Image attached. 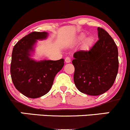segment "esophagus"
Returning a JSON list of instances; mask_svg holds the SVG:
<instances>
[{"label":"esophagus","mask_w":130,"mask_h":130,"mask_svg":"<svg viewBox=\"0 0 130 130\" xmlns=\"http://www.w3.org/2000/svg\"><path fill=\"white\" fill-rule=\"evenodd\" d=\"M71 61V59L70 57H66L65 58V62L66 63H70Z\"/></svg>","instance_id":"esophagus-1"}]
</instances>
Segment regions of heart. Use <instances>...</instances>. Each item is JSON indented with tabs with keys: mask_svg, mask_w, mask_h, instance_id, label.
<instances>
[{
	"mask_svg": "<svg viewBox=\"0 0 130 130\" xmlns=\"http://www.w3.org/2000/svg\"><path fill=\"white\" fill-rule=\"evenodd\" d=\"M85 37H86L85 35L82 34L79 37V41H82V40L84 39ZM93 39L92 38V37H88V39H86L85 42H84V46H85V47H86V48H88V47H89L92 44H93Z\"/></svg>",
	"mask_w": 130,
	"mask_h": 130,
	"instance_id": "heart-1",
	"label": "heart"
}]
</instances>
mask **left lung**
<instances>
[{
	"label": "left lung",
	"mask_w": 130,
	"mask_h": 130,
	"mask_svg": "<svg viewBox=\"0 0 130 130\" xmlns=\"http://www.w3.org/2000/svg\"><path fill=\"white\" fill-rule=\"evenodd\" d=\"M99 39L88 51L74 54V80L81 93L97 96L105 93L114 84L118 72V50L111 36L98 28Z\"/></svg>",
	"instance_id": "obj_1"
}]
</instances>
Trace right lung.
<instances>
[{
  "label": "right lung",
  "instance_id": "obj_1",
  "mask_svg": "<svg viewBox=\"0 0 130 130\" xmlns=\"http://www.w3.org/2000/svg\"><path fill=\"white\" fill-rule=\"evenodd\" d=\"M45 31H33L23 37L14 46L11 63V79L15 88L31 99H36L49 92L55 75L64 65V60H31L30 51L33 50L36 40L46 39Z\"/></svg>",
  "mask_w": 130,
  "mask_h": 130
}]
</instances>
